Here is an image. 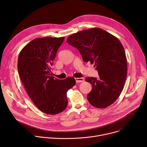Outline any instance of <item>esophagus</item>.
I'll list each match as a JSON object with an SVG mask.
<instances>
[{
	"instance_id": "obj_1",
	"label": "esophagus",
	"mask_w": 147,
	"mask_h": 147,
	"mask_svg": "<svg viewBox=\"0 0 147 147\" xmlns=\"http://www.w3.org/2000/svg\"><path fill=\"white\" fill-rule=\"evenodd\" d=\"M75 80H76V81L77 83L82 82L84 81V78H82V77H80V78H75Z\"/></svg>"
}]
</instances>
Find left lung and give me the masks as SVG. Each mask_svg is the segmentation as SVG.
<instances>
[{
  "label": "left lung",
  "mask_w": 147,
  "mask_h": 147,
  "mask_svg": "<svg viewBox=\"0 0 147 147\" xmlns=\"http://www.w3.org/2000/svg\"><path fill=\"white\" fill-rule=\"evenodd\" d=\"M66 41L79 51L84 61L94 64L98 72V79H86L92 87L87 95L90 104L100 109L110 106L120 96L127 77V59L120 41L99 28L79 31Z\"/></svg>",
  "instance_id": "obj_1"
}]
</instances>
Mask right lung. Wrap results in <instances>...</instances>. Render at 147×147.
<instances>
[{
	"mask_svg": "<svg viewBox=\"0 0 147 147\" xmlns=\"http://www.w3.org/2000/svg\"><path fill=\"white\" fill-rule=\"evenodd\" d=\"M65 37L35 38L21 51L18 71L29 96L42 112L56 115L66 108L67 92L76 84L73 77L58 80L51 70Z\"/></svg>",
	"mask_w": 147,
	"mask_h": 147,
	"instance_id": "obj_1",
	"label": "right lung"
}]
</instances>
